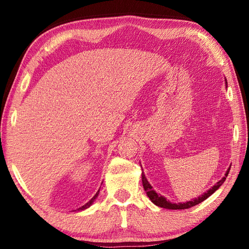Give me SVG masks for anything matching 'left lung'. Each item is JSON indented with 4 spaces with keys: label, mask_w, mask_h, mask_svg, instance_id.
<instances>
[{
    "label": "left lung",
    "mask_w": 249,
    "mask_h": 249,
    "mask_svg": "<svg viewBox=\"0 0 249 249\" xmlns=\"http://www.w3.org/2000/svg\"><path fill=\"white\" fill-rule=\"evenodd\" d=\"M225 81H226V86H227V80H225ZM229 170H230V168L226 171L225 177L221 178L220 181H218L217 183H216L213 187H211L209 190H206L205 193H203L202 195H200L199 197L194 198V199L189 200V201H186V202L173 203V202H170V201H169V200H167L165 197H163V196L157 194L155 190L153 189V187L151 186V184L149 183V181H147V179H146L145 174L143 173V171H142V184H143V188H144V190L146 192L147 197L150 198V200L155 205L160 206V208L168 209V210H185V209H189V208H192V206H195V205L201 203L205 199H208L211 195L214 194L216 190H217L221 186V185L224 184L226 178L228 177Z\"/></svg>",
    "instance_id": "obj_1"
}]
</instances>
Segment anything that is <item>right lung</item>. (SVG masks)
Here are the masks:
<instances>
[{
    "label": "right lung",
    "instance_id": "1",
    "mask_svg": "<svg viewBox=\"0 0 249 249\" xmlns=\"http://www.w3.org/2000/svg\"><path fill=\"white\" fill-rule=\"evenodd\" d=\"M98 194H99V190H98V192L96 193V195H95V196H94V197H93V198H92L91 200H89V202H87L86 204H84V205H82V206H81V208H79V209H77V210H78V211H82V210H86V209L89 208V206H91V205L93 204V202H94V201H95V200H96V198L98 197Z\"/></svg>",
    "mask_w": 249,
    "mask_h": 249
}]
</instances>
